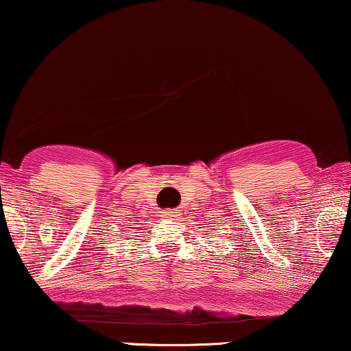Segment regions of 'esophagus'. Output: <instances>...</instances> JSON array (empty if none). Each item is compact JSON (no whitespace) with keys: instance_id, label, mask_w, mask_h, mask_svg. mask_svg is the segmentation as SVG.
<instances>
[{"instance_id":"esophagus-1","label":"esophagus","mask_w":351,"mask_h":351,"mask_svg":"<svg viewBox=\"0 0 351 351\" xmlns=\"http://www.w3.org/2000/svg\"><path fill=\"white\" fill-rule=\"evenodd\" d=\"M177 213H179V211H176V210H164L161 213V218L162 219H172V218H176V216H179Z\"/></svg>"}]
</instances>
